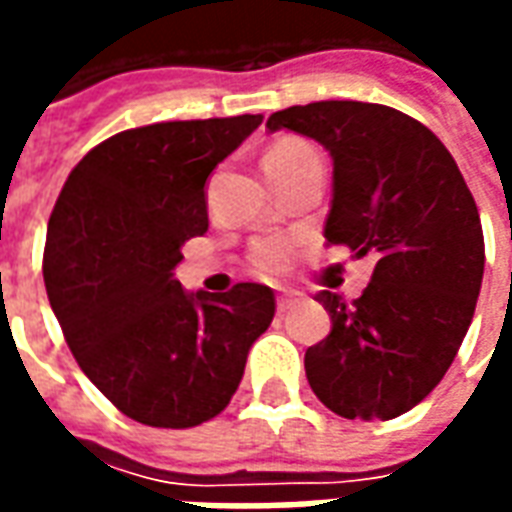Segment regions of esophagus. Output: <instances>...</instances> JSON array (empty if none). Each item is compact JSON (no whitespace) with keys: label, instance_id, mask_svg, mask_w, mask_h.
<instances>
[{"label":"esophagus","instance_id":"esophagus-1","mask_svg":"<svg viewBox=\"0 0 512 512\" xmlns=\"http://www.w3.org/2000/svg\"><path fill=\"white\" fill-rule=\"evenodd\" d=\"M301 301H304V293H299V290H282L277 296V310L288 312L293 310L296 304H301Z\"/></svg>","mask_w":512,"mask_h":512}]
</instances>
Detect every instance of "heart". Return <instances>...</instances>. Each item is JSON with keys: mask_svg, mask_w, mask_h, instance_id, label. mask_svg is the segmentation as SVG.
<instances>
[{"mask_svg": "<svg viewBox=\"0 0 512 512\" xmlns=\"http://www.w3.org/2000/svg\"><path fill=\"white\" fill-rule=\"evenodd\" d=\"M304 153H312L310 147L299 145V142H279L266 153V167H274V164H282V161H290V158L304 156ZM290 249L285 241L279 238H268V241H260L252 249V268L263 277H274L282 268L288 266Z\"/></svg>", "mask_w": 512, "mask_h": 512, "instance_id": "heart-1", "label": "heart"}]
</instances>
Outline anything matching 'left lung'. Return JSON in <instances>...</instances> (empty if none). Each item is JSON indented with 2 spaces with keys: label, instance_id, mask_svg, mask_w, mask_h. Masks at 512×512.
Wrapping results in <instances>:
<instances>
[{
  "label": "left lung",
  "instance_id": "8db88e82",
  "mask_svg": "<svg viewBox=\"0 0 512 512\" xmlns=\"http://www.w3.org/2000/svg\"><path fill=\"white\" fill-rule=\"evenodd\" d=\"M266 128L329 150L323 235L376 260L351 304L315 296L332 332L304 356L312 392L345 419L400 417L436 389L472 323L485 266L472 191L439 136L392 106L318 101L274 112Z\"/></svg>",
  "mask_w": 512,
  "mask_h": 512
}]
</instances>
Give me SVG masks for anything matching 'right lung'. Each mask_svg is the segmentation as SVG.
<instances>
[{
    "label": "right lung",
    "mask_w": 512,
    "mask_h": 512,
    "mask_svg": "<svg viewBox=\"0 0 512 512\" xmlns=\"http://www.w3.org/2000/svg\"><path fill=\"white\" fill-rule=\"evenodd\" d=\"M263 115L153 123L73 167L43 252L46 293L76 362L126 417L194 428L230 403L274 318V290L180 288V246L208 230L205 183Z\"/></svg>",
    "instance_id": "obj_1"
}]
</instances>
